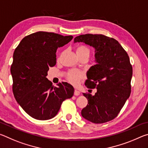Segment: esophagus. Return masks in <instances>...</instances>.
I'll use <instances>...</instances> for the list:
<instances>
[{"label":"esophagus","instance_id":"1","mask_svg":"<svg viewBox=\"0 0 148 148\" xmlns=\"http://www.w3.org/2000/svg\"><path fill=\"white\" fill-rule=\"evenodd\" d=\"M79 94H80V92L78 91V90L77 89L74 90V95H76V96H78Z\"/></svg>","mask_w":148,"mask_h":148}]
</instances>
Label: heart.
<instances>
[{
    "label": "heart",
    "instance_id": "heart-1",
    "mask_svg": "<svg viewBox=\"0 0 148 148\" xmlns=\"http://www.w3.org/2000/svg\"><path fill=\"white\" fill-rule=\"evenodd\" d=\"M76 53L77 56H84V55H88L89 56L90 50L86 46L81 45L76 47ZM85 75L83 72L77 71V70H71L68 72L66 74V78L69 82H71L73 85H77L79 81L84 77Z\"/></svg>",
    "mask_w": 148,
    "mask_h": 148
}]
</instances>
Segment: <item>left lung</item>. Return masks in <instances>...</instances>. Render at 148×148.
<instances>
[{"instance_id":"left-lung-1","label":"left lung","mask_w":148,"mask_h":148,"mask_svg":"<svg viewBox=\"0 0 148 148\" xmlns=\"http://www.w3.org/2000/svg\"><path fill=\"white\" fill-rule=\"evenodd\" d=\"M81 42L95 49V61L87 74L85 85L96 88L94 96L83 93L88 104L82 116L94 123H103L117 116L131 92L132 67L127 51L116 39L103 34H86L76 36Z\"/></svg>"}]
</instances>
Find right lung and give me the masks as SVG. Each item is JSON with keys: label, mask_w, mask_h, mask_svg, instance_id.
<instances>
[{"label": "right lung", "mask_w": 148, "mask_h": 148, "mask_svg": "<svg viewBox=\"0 0 148 148\" xmlns=\"http://www.w3.org/2000/svg\"><path fill=\"white\" fill-rule=\"evenodd\" d=\"M72 38L71 35L39 31L24 37L15 49L10 69L13 93L24 111L34 119L53 118L62 102L73 96L71 84L62 82L54 87L46 77L49 67L56 64L57 48Z\"/></svg>", "instance_id": "add662e5"}]
</instances>
